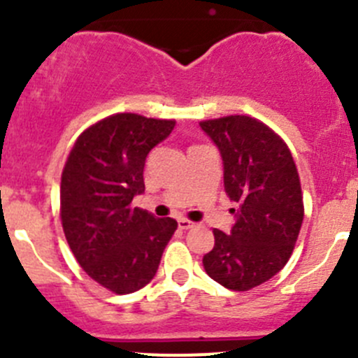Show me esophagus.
<instances>
[{
  "label": "esophagus",
  "mask_w": 358,
  "mask_h": 358,
  "mask_svg": "<svg viewBox=\"0 0 358 358\" xmlns=\"http://www.w3.org/2000/svg\"><path fill=\"white\" fill-rule=\"evenodd\" d=\"M178 227L182 230H189V229H194V227H196V223L190 222V220L182 218V220H178Z\"/></svg>",
  "instance_id": "1"
}]
</instances>
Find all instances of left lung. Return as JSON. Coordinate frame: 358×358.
<instances>
[{"label":"left lung","mask_w":358,"mask_h":358,"mask_svg":"<svg viewBox=\"0 0 358 358\" xmlns=\"http://www.w3.org/2000/svg\"><path fill=\"white\" fill-rule=\"evenodd\" d=\"M223 159V185L237 202L230 234L215 229L204 255L206 273L232 291H249L279 273L291 258L303 223L298 169L286 142L249 115L199 122Z\"/></svg>","instance_id":"8db88e82"}]
</instances>
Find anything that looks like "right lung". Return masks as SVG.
<instances>
[{"label": "right lung", "mask_w": 358, "mask_h": 358, "mask_svg": "<svg viewBox=\"0 0 358 358\" xmlns=\"http://www.w3.org/2000/svg\"><path fill=\"white\" fill-rule=\"evenodd\" d=\"M173 119L114 114L79 135L60 183V218L69 248L100 286L128 294L156 275L178 223L131 208L145 192L150 150L168 138Z\"/></svg>", "instance_id": "add662e5"}]
</instances>
